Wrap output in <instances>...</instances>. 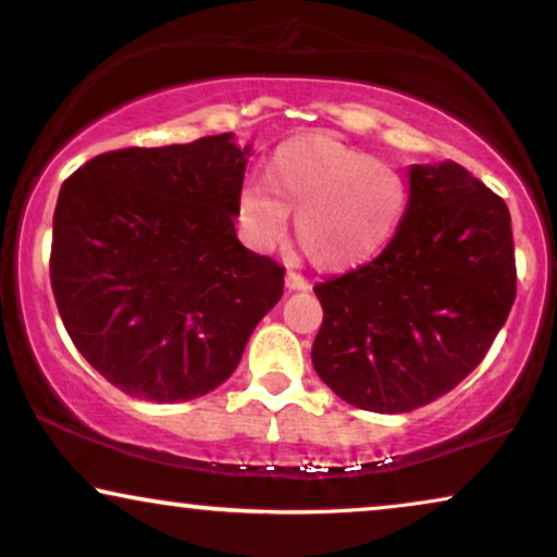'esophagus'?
<instances>
[{"mask_svg":"<svg viewBox=\"0 0 557 557\" xmlns=\"http://www.w3.org/2000/svg\"><path fill=\"white\" fill-rule=\"evenodd\" d=\"M285 287L290 293H300V290H308V280L306 277H300V274H295V272H287V277H285Z\"/></svg>","mask_w":557,"mask_h":557,"instance_id":"1","label":"esophagus"}]
</instances>
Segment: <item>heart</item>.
<instances>
[{"mask_svg":"<svg viewBox=\"0 0 557 557\" xmlns=\"http://www.w3.org/2000/svg\"><path fill=\"white\" fill-rule=\"evenodd\" d=\"M264 182H246L234 215L246 242L272 249L295 215V238L323 272L375 259L404 221L408 182L388 161L331 133H302L272 151Z\"/></svg>","mask_w":557,"mask_h":557,"instance_id":"b5f03b06","label":"heart"}]
</instances>
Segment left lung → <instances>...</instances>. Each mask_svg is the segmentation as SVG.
Masks as SVG:
<instances>
[{
  "label": "left lung",
  "mask_w": 557,
  "mask_h": 557,
  "mask_svg": "<svg viewBox=\"0 0 557 557\" xmlns=\"http://www.w3.org/2000/svg\"><path fill=\"white\" fill-rule=\"evenodd\" d=\"M313 293L311 360L336 396L375 413L432 404L481 364L513 306L509 208L455 161L408 166L383 255Z\"/></svg>",
  "instance_id": "left-lung-1"
}]
</instances>
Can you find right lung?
<instances>
[{
	"instance_id": "add662e5",
	"label": "right lung",
	"mask_w": 557,
	"mask_h": 557,
	"mask_svg": "<svg viewBox=\"0 0 557 557\" xmlns=\"http://www.w3.org/2000/svg\"><path fill=\"white\" fill-rule=\"evenodd\" d=\"M251 146L234 133L89 159L61 185L51 285L84 360L153 404L226 383L285 270L238 242Z\"/></svg>"
}]
</instances>
